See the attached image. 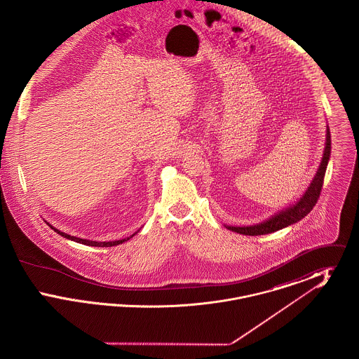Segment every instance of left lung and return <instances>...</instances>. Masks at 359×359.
<instances>
[{
  "label": "left lung",
  "mask_w": 359,
  "mask_h": 359,
  "mask_svg": "<svg viewBox=\"0 0 359 359\" xmlns=\"http://www.w3.org/2000/svg\"><path fill=\"white\" fill-rule=\"evenodd\" d=\"M330 154H331V135H330V129L327 126L325 154L322 157V163L319 165V170L316 172L313 180L311 182L309 187L304 192V195L300 198V201L296 202L294 205H290L288 208L280 211L278 214H276L265 222L258 223L255 226H246V227L227 226V229H230L231 231L239 233V234H243V236H264V234L273 233V231L281 230V229H284L290 224L302 221L318 203V199L320 196V191L323 188L325 170H327V164H328V160H330Z\"/></svg>",
  "instance_id": "left-lung-1"
}]
</instances>
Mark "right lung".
Wrapping results in <instances>:
<instances>
[{
	"label": "right lung",
	"mask_w": 359,
	"mask_h": 359,
	"mask_svg": "<svg viewBox=\"0 0 359 359\" xmlns=\"http://www.w3.org/2000/svg\"><path fill=\"white\" fill-rule=\"evenodd\" d=\"M50 224V223H48ZM50 227L53 229L57 234H60L62 237H65V238L71 239V241H75V242H78V243H83V245H88V246H98V248H109V246H116V245H120L122 242H125V241H128L129 238H123L120 239V241H110V242H98V241H88V239L83 238H76V237H72V236H69V234H66V233H63V231H60V230H57V229H55V227H52L51 224H50ZM135 236V234H133ZM132 236V237H133ZM130 237V238H132Z\"/></svg>",
	"instance_id": "1"
}]
</instances>
